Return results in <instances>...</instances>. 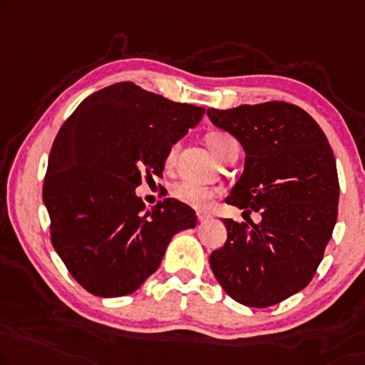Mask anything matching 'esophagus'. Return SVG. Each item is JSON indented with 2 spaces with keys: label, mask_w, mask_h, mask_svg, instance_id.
Instances as JSON below:
<instances>
[{
  "label": "esophagus",
  "mask_w": 365,
  "mask_h": 365,
  "mask_svg": "<svg viewBox=\"0 0 365 365\" xmlns=\"http://www.w3.org/2000/svg\"><path fill=\"white\" fill-rule=\"evenodd\" d=\"M197 217H198V221L203 222V221H206V220H210L211 215H208V213H201V211H198V213H197Z\"/></svg>",
  "instance_id": "34e87169"
}]
</instances>
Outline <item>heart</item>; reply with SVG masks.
<instances>
[{
  "label": "heart",
  "mask_w": 365,
  "mask_h": 365,
  "mask_svg": "<svg viewBox=\"0 0 365 365\" xmlns=\"http://www.w3.org/2000/svg\"><path fill=\"white\" fill-rule=\"evenodd\" d=\"M206 144H208V148L217 157V159H221L222 155L230 152V149L237 145L236 139L232 138V135L221 133V130H213V133H210L208 135H206ZM177 150H178V143L172 144L170 149L167 150V155H165L167 165L173 164V160H175V155H177ZM216 195H217V190L210 188V187H203V185L192 183V182H180L172 188L173 198L178 200L183 205L192 206V208H195V210L208 208V206L211 205V201L215 200Z\"/></svg>",
  "instance_id": "obj_1"
}]
</instances>
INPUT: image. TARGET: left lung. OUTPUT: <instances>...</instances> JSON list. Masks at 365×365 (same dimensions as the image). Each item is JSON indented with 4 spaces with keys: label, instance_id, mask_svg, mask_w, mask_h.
<instances>
[{
    "label": "left lung",
    "instance_id": "1",
    "mask_svg": "<svg viewBox=\"0 0 365 365\" xmlns=\"http://www.w3.org/2000/svg\"><path fill=\"white\" fill-rule=\"evenodd\" d=\"M208 116L246 152L226 203L262 216L259 225L222 220L227 239L210 255L211 270L232 300L267 308L303 290L323 260L338 220L333 149L318 123L285 101L210 108Z\"/></svg>",
    "mask_w": 365,
    "mask_h": 365
}]
</instances>
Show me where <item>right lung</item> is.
Returning <instances> with one entry per match:
<instances>
[{
    "label": "right lung",
    "mask_w": 365,
    "mask_h": 365,
    "mask_svg": "<svg viewBox=\"0 0 365 365\" xmlns=\"http://www.w3.org/2000/svg\"><path fill=\"white\" fill-rule=\"evenodd\" d=\"M203 114L121 81L85 98L62 124L42 198L52 246L86 292H135L159 269L172 237L197 226L195 211L178 200L145 210L135 187L143 175L162 177L167 150Z\"/></svg>",
    "instance_id": "add662e5"
}]
</instances>
